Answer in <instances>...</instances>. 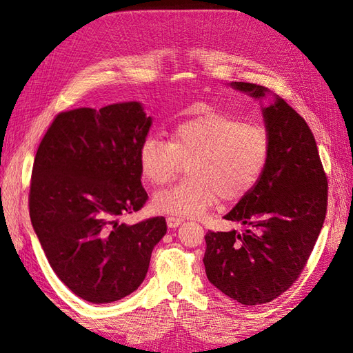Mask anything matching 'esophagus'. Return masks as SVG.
<instances>
[{
  "mask_svg": "<svg viewBox=\"0 0 353 353\" xmlns=\"http://www.w3.org/2000/svg\"><path fill=\"white\" fill-rule=\"evenodd\" d=\"M182 223H183V220L179 219V216H168V219H167V224H168L170 229H176V228L181 226Z\"/></svg>",
  "mask_w": 353,
  "mask_h": 353,
  "instance_id": "34e87169",
  "label": "esophagus"
}]
</instances>
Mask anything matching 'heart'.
I'll return each mask as SVG.
<instances>
[{
  "instance_id": "1",
  "label": "heart",
  "mask_w": 353,
  "mask_h": 353,
  "mask_svg": "<svg viewBox=\"0 0 353 353\" xmlns=\"http://www.w3.org/2000/svg\"><path fill=\"white\" fill-rule=\"evenodd\" d=\"M268 153L264 129L209 112L179 124L170 142L150 134L139 147L138 163L142 177L161 186L174 179L182 162L190 161V179L157 192L153 208L161 214L200 216L219 197L236 201L252 191Z\"/></svg>"
}]
</instances>
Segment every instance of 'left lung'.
Masks as SVG:
<instances>
[{
    "mask_svg": "<svg viewBox=\"0 0 353 353\" xmlns=\"http://www.w3.org/2000/svg\"><path fill=\"white\" fill-rule=\"evenodd\" d=\"M230 88L262 100L264 86ZM270 139L267 165L253 190L224 219L245 229L211 232L203 264L215 288L243 305H261L287 291L301 274L323 228L327 181L305 119L273 94L261 106Z\"/></svg>",
    "mask_w": 353,
    "mask_h": 353,
    "instance_id": "obj_1",
    "label": "left lung"
}]
</instances>
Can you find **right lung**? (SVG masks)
Here are the masks:
<instances>
[{
	"label": "right lung",
	"instance_id": "obj_1",
	"mask_svg": "<svg viewBox=\"0 0 353 353\" xmlns=\"http://www.w3.org/2000/svg\"><path fill=\"white\" fill-rule=\"evenodd\" d=\"M152 127L139 101L59 114L41 141L30 183V219L51 268L74 294L110 303L138 290L163 216L125 224L148 199L138 152Z\"/></svg>",
	"mask_w": 353,
	"mask_h": 353
}]
</instances>
